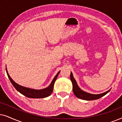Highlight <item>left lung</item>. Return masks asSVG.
<instances>
[{"instance_id":"8db88e82","label":"left lung","mask_w":122,"mask_h":122,"mask_svg":"<svg viewBox=\"0 0 122 122\" xmlns=\"http://www.w3.org/2000/svg\"><path fill=\"white\" fill-rule=\"evenodd\" d=\"M70 78H71V80L73 84V93H74L75 96H76L77 98H79V99L86 100V101H92V100L98 99L105 96V95L107 94V93L111 91V89H110L109 90H108V91H107L104 93H101V94H91V93L86 92L82 91V90L79 87V86H78L77 84V83H76V81L74 79V76H73V75L72 74V73H71H71Z\"/></svg>"}]
</instances>
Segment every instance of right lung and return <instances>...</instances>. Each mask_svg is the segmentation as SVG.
Masks as SVG:
<instances>
[{
	"instance_id": "obj_1",
	"label": "right lung",
	"mask_w": 122,
	"mask_h": 122,
	"mask_svg": "<svg viewBox=\"0 0 122 122\" xmlns=\"http://www.w3.org/2000/svg\"><path fill=\"white\" fill-rule=\"evenodd\" d=\"M6 71L7 73L8 76L9 78L11 84L14 86V88L20 93L21 94L24 95L26 97L30 98H46L47 97L49 96L51 94L53 91V87H54V84L56 81V78H57L58 75H59L60 71H58V73L56 74V76H54V79L51 81V84L49 85L48 87L42 89H31V88H26L25 86H21L20 85L17 84L13 80L11 79V78L8 74L7 69L6 67Z\"/></svg>"
}]
</instances>
